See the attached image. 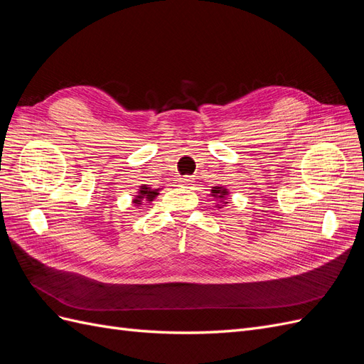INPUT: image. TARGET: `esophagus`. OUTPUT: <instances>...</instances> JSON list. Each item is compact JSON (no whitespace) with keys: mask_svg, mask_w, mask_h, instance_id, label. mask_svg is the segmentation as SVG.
Here are the masks:
<instances>
[{"mask_svg":"<svg viewBox=\"0 0 364 364\" xmlns=\"http://www.w3.org/2000/svg\"><path fill=\"white\" fill-rule=\"evenodd\" d=\"M193 182L194 181H193L191 176H183V178L179 179V183H181V186H183V188H190L191 185H194Z\"/></svg>","mask_w":364,"mask_h":364,"instance_id":"obj_1","label":"esophagus"}]
</instances>
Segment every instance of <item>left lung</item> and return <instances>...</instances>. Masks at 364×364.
I'll return each mask as SVG.
<instances>
[{
    "instance_id": "left-lung-1",
    "label": "left lung",
    "mask_w": 364,
    "mask_h": 364,
    "mask_svg": "<svg viewBox=\"0 0 364 364\" xmlns=\"http://www.w3.org/2000/svg\"><path fill=\"white\" fill-rule=\"evenodd\" d=\"M229 190L226 188V186H213V190H211V196L213 199L217 202L215 203V208H223V206H226L229 202H228V197H229Z\"/></svg>"
}]
</instances>
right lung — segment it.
<instances>
[{
	"label": "right lung",
	"mask_w": 364,
	"mask_h": 364,
	"mask_svg": "<svg viewBox=\"0 0 364 364\" xmlns=\"http://www.w3.org/2000/svg\"><path fill=\"white\" fill-rule=\"evenodd\" d=\"M161 190L162 188H151L150 185H141L138 188V193L135 194L134 199H132V203H134L136 208L146 203H151L159 196Z\"/></svg>",
	"instance_id": "add662e5"
}]
</instances>
